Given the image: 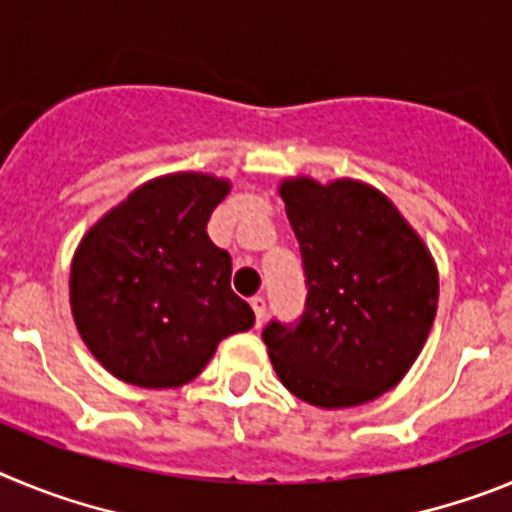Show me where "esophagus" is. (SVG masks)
<instances>
[{
    "label": "esophagus",
    "instance_id": "esophagus-1",
    "mask_svg": "<svg viewBox=\"0 0 512 512\" xmlns=\"http://www.w3.org/2000/svg\"><path fill=\"white\" fill-rule=\"evenodd\" d=\"M251 307H253V315H256V325L264 323L266 318V300L261 295L251 297Z\"/></svg>",
    "mask_w": 512,
    "mask_h": 512
}]
</instances>
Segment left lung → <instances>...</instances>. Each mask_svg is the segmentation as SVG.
<instances>
[{"instance_id":"8db88e82","label":"left lung","mask_w":512,"mask_h":512,"mask_svg":"<svg viewBox=\"0 0 512 512\" xmlns=\"http://www.w3.org/2000/svg\"><path fill=\"white\" fill-rule=\"evenodd\" d=\"M300 243L305 310L269 320L264 343L292 395L354 408L392 390L418 359L438 305L431 253L382 192L341 179L282 184Z\"/></svg>"}]
</instances>
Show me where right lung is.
I'll list each match as a JSON object with an SVG mask.
<instances>
[{
	"instance_id": "1",
	"label": "right lung",
	"mask_w": 512,
	"mask_h": 512,
	"mask_svg": "<svg viewBox=\"0 0 512 512\" xmlns=\"http://www.w3.org/2000/svg\"><path fill=\"white\" fill-rule=\"evenodd\" d=\"M228 182L171 174L135 189L84 235L71 312L99 364L135 387L192 382L223 338L253 325L230 289L228 251L207 235Z\"/></svg>"
}]
</instances>
